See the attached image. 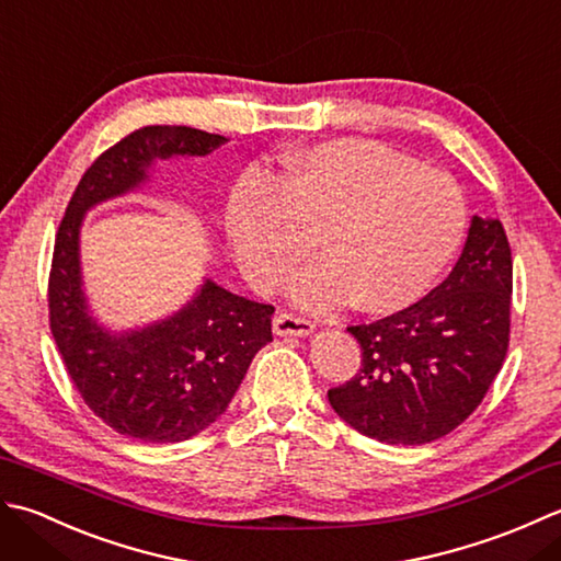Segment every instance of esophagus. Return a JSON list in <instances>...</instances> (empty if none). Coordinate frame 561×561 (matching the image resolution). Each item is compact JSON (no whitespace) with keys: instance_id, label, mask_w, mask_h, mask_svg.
I'll return each instance as SVG.
<instances>
[{"instance_id":"obj_1","label":"esophagus","mask_w":561,"mask_h":561,"mask_svg":"<svg viewBox=\"0 0 561 561\" xmlns=\"http://www.w3.org/2000/svg\"><path fill=\"white\" fill-rule=\"evenodd\" d=\"M273 331H276V336H310L314 331V324L310 319L280 312L273 319Z\"/></svg>"}]
</instances>
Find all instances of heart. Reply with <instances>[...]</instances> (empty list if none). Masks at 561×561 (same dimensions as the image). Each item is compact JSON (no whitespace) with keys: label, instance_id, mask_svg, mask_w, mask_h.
<instances>
[{"label":"heart","instance_id":"heart-1","mask_svg":"<svg viewBox=\"0 0 561 561\" xmlns=\"http://www.w3.org/2000/svg\"><path fill=\"white\" fill-rule=\"evenodd\" d=\"M467 227V203L445 171L380 142L341 137L285 162L283 181L249 171L225 210L244 276L280 285L317 237L324 259L297 273L293 302L394 312L424 295L448 266Z\"/></svg>","mask_w":561,"mask_h":561}]
</instances>
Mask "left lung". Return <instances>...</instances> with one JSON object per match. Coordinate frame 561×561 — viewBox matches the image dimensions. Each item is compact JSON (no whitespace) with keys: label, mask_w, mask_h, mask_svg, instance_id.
Listing matches in <instances>:
<instances>
[{"label":"left lung","mask_w":561,"mask_h":561,"mask_svg":"<svg viewBox=\"0 0 561 561\" xmlns=\"http://www.w3.org/2000/svg\"><path fill=\"white\" fill-rule=\"evenodd\" d=\"M513 261L504 225L472 215L450 276L380 322L348 327L363 365L329 404L351 428L392 445L431 443L482 402L504 365Z\"/></svg>","instance_id":"1"}]
</instances>
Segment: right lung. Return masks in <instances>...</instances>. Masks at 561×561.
<instances>
[{"instance_id": "obj_1", "label": "right lung", "mask_w": 561, "mask_h": 561, "mask_svg": "<svg viewBox=\"0 0 561 561\" xmlns=\"http://www.w3.org/2000/svg\"><path fill=\"white\" fill-rule=\"evenodd\" d=\"M230 140L186 125H147L101 154L79 181L55 239L50 331L87 407L121 436L181 443L230 407L271 336L273 307L203 278L184 307L135 329H111L91 310L82 225L96 205L142 191L157 162L208 157Z\"/></svg>"}]
</instances>
